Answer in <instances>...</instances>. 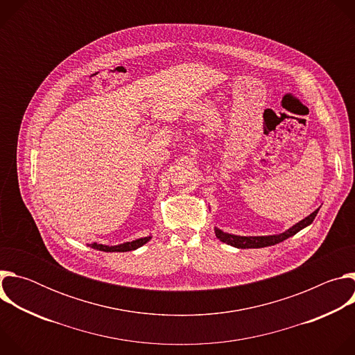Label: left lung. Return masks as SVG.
<instances>
[{
	"label": "left lung",
	"mask_w": 355,
	"mask_h": 355,
	"mask_svg": "<svg viewBox=\"0 0 355 355\" xmlns=\"http://www.w3.org/2000/svg\"><path fill=\"white\" fill-rule=\"evenodd\" d=\"M319 209H316L313 214H311L308 218H305L303 220H300L299 223L293 225L291 229H288L286 232L281 233V234H275V236H250V237H245V236H234V234H229V233H225L222 230H219L218 227H215V234L216 237L226 243V244H230L233 247H237V248H260V247H267V245H274L277 243H281L284 240H286L288 237L296 234L299 230H302L303 227L309 226L316 215H318Z\"/></svg>",
	"instance_id": "obj_1"
}]
</instances>
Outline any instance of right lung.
<instances>
[{"label": "right lung", "instance_id": "obj_1", "mask_svg": "<svg viewBox=\"0 0 355 355\" xmlns=\"http://www.w3.org/2000/svg\"><path fill=\"white\" fill-rule=\"evenodd\" d=\"M151 237H141V239H137V240H133V241H128V243H123V244H119V245H104V244H96V243H92L89 244L92 248H96L99 251H107V252H114V251H132V250H136L139 247H141L143 244H146Z\"/></svg>", "mask_w": 355, "mask_h": 355}]
</instances>
